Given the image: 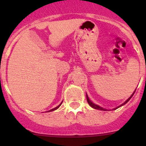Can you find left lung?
Segmentation results:
<instances>
[{"label":"left lung","mask_w":146,"mask_h":146,"mask_svg":"<svg viewBox=\"0 0 146 146\" xmlns=\"http://www.w3.org/2000/svg\"><path fill=\"white\" fill-rule=\"evenodd\" d=\"M133 94H134V92H133V95H131V97H130V98H129V99H128V100H126V102H124V103H123V104H121V105L119 106V107H117V108H116V109L119 108V107H121V106L123 105V104H126V103H127V102H129V100H130V99H131V98H132V96H133ZM86 98H87V101H88V104H90V106H91V107H92V108H94V109H96V110H103V111H104V110H104V109H103V108H102V107H100V106H98V105H97V104H94V103H92V102H91L90 100V99H89V98H88V95H86ZM116 109H115V110H116Z\"/></svg>","instance_id":"1"}]
</instances>
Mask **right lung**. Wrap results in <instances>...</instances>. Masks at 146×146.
I'll return each mask as SVG.
<instances>
[{"mask_svg":"<svg viewBox=\"0 0 146 146\" xmlns=\"http://www.w3.org/2000/svg\"><path fill=\"white\" fill-rule=\"evenodd\" d=\"M62 102H61V104H59V105H58V107H55V108H54V109H52V110H49V111H54V110H57V109H58V107H60V106H61V104H62Z\"/></svg>","mask_w":146,"mask_h":146,"instance_id":"1","label":"right lung"}]
</instances>
